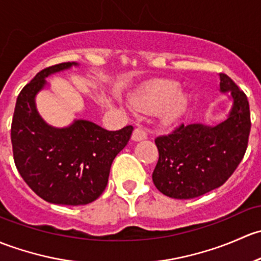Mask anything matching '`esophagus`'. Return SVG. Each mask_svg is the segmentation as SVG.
Wrapping results in <instances>:
<instances>
[{
	"mask_svg": "<svg viewBox=\"0 0 261 261\" xmlns=\"http://www.w3.org/2000/svg\"><path fill=\"white\" fill-rule=\"evenodd\" d=\"M147 138V132L143 129V128L141 127V125H138V127L136 128V129L133 130V134H132V139L136 142L138 141H142V139H146Z\"/></svg>",
	"mask_w": 261,
	"mask_h": 261,
	"instance_id": "obj_1",
	"label": "esophagus"
}]
</instances>
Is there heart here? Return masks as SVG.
<instances>
[{
  "mask_svg": "<svg viewBox=\"0 0 261 261\" xmlns=\"http://www.w3.org/2000/svg\"><path fill=\"white\" fill-rule=\"evenodd\" d=\"M178 84L173 80L161 79L149 83L142 88L133 96L134 108L138 111H154L163 107V115L167 120H176L184 114L189 104L187 95L184 93H176Z\"/></svg>",
  "mask_w": 261,
  "mask_h": 261,
  "instance_id": "b5f03b06",
  "label": "heart"
}]
</instances>
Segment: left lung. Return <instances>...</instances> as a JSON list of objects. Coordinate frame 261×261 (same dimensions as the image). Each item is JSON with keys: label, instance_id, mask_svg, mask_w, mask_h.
<instances>
[{"label": "left lung", "instance_id": "left-lung-1", "mask_svg": "<svg viewBox=\"0 0 261 261\" xmlns=\"http://www.w3.org/2000/svg\"><path fill=\"white\" fill-rule=\"evenodd\" d=\"M220 90L232 98L226 120L215 127L181 124L154 139L160 158L152 179L163 195L178 200L205 195L222 186L243 161L251 128L248 96L222 72Z\"/></svg>", "mask_w": 261, "mask_h": 261}]
</instances>
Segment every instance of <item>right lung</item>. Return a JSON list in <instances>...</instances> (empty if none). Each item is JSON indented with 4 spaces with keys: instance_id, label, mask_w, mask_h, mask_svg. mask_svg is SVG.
Returning <instances> with one entry per match:
<instances>
[{
    "instance_id": "add662e5",
    "label": "right lung",
    "mask_w": 261,
    "mask_h": 261,
    "mask_svg": "<svg viewBox=\"0 0 261 261\" xmlns=\"http://www.w3.org/2000/svg\"><path fill=\"white\" fill-rule=\"evenodd\" d=\"M76 65L61 63L39 71L16 100L11 124L13 161L18 173L42 200L58 205H87L108 185L115 155L129 141L133 127L107 130L88 120L68 128L47 125L35 107L45 77Z\"/></svg>"
}]
</instances>
